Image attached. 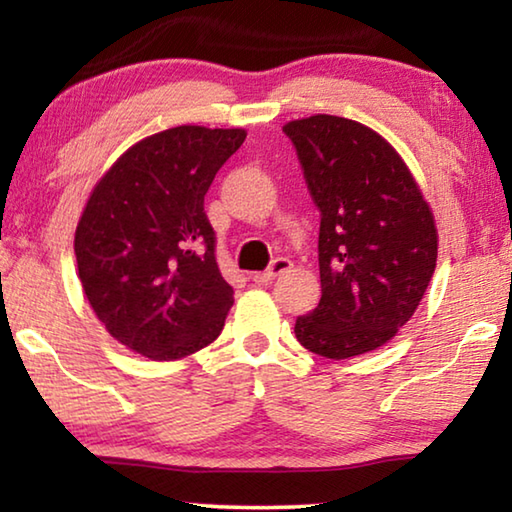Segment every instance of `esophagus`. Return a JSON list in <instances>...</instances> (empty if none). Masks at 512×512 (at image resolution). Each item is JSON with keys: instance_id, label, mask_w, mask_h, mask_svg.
Wrapping results in <instances>:
<instances>
[{"instance_id": "1", "label": "esophagus", "mask_w": 512, "mask_h": 512, "mask_svg": "<svg viewBox=\"0 0 512 512\" xmlns=\"http://www.w3.org/2000/svg\"><path fill=\"white\" fill-rule=\"evenodd\" d=\"M291 268H293L291 259L280 257V259H275V262H273L271 266H268L264 273H255V275H253V282H255V284H271L277 275L287 273V271H291Z\"/></svg>"}]
</instances>
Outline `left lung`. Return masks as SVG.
I'll return each mask as SVG.
<instances>
[{"instance_id": "1", "label": "left lung", "mask_w": 512, "mask_h": 512, "mask_svg": "<svg viewBox=\"0 0 512 512\" xmlns=\"http://www.w3.org/2000/svg\"><path fill=\"white\" fill-rule=\"evenodd\" d=\"M320 210L318 307L296 320L302 348L350 359L381 348L415 314L438 259L436 219L402 155L354 119L282 126Z\"/></svg>"}]
</instances>
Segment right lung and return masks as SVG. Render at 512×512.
I'll list each match as a JSON object with an SVG mask.
<instances>
[{
    "label": "right lung",
    "instance_id": "obj_1",
    "mask_svg": "<svg viewBox=\"0 0 512 512\" xmlns=\"http://www.w3.org/2000/svg\"><path fill=\"white\" fill-rule=\"evenodd\" d=\"M244 140V128H167L121 153L92 187L74 235L79 280L128 350L176 361L221 334L235 291L216 266L203 201Z\"/></svg>",
    "mask_w": 512,
    "mask_h": 512
}]
</instances>
